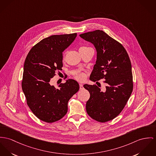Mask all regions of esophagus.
<instances>
[{"instance_id":"34e87169","label":"esophagus","mask_w":156,"mask_h":156,"mask_svg":"<svg viewBox=\"0 0 156 156\" xmlns=\"http://www.w3.org/2000/svg\"><path fill=\"white\" fill-rule=\"evenodd\" d=\"M83 88H84L83 85L82 84H80V90H83Z\"/></svg>"}]
</instances>
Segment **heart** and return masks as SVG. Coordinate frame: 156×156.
<instances>
[{
    "label": "heart",
    "instance_id": "b5f03b06",
    "mask_svg": "<svg viewBox=\"0 0 156 156\" xmlns=\"http://www.w3.org/2000/svg\"><path fill=\"white\" fill-rule=\"evenodd\" d=\"M86 48V47H82L80 48ZM66 53H65L64 55H65ZM73 76L76 80H77L78 81H83L86 78L85 73L83 72L80 71H76L73 72Z\"/></svg>",
    "mask_w": 156,
    "mask_h": 156
}]
</instances>
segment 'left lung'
<instances>
[{"mask_svg": "<svg viewBox=\"0 0 156 156\" xmlns=\"http://www.w3.org/2000/svg\"><path fill=\"white\" fill-rule=\"evenodd\" d=\"M80 36L93 43L97 50L96 63L90 80L96 83L104 80L106 84L104 92L96 85H84L90 94L86 103L87 113L97 122H106L120 114L131 95V60L124 47L103 31L97 30Z\"/></svg>", "mask_w": 156, "mask_h": 156, "instance_id": "obj_1", "label": "left lung"}]
</instances>
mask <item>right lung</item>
I'll list each match as a JSON object with an SVG mask.
<instances>
[{"label":"right lung","instance_id":"1","mask_svg":"<svg viewBox=\"0 0 156 156\" xmlns=\"http://www.w3.org/2000/svg\"><path fill=\"white\" fill-rule=\"evenodd\" d=\"M76 33L53 35L41 40L28 52L25 60L22 89L30 110L39 119L53 123L68 112L69 99L80 88L69 79L59 88L50 85L56 72L62 71V52L75 40Z\"/></svg>","mask_w":156,"mask_h":156}]
</instances>
